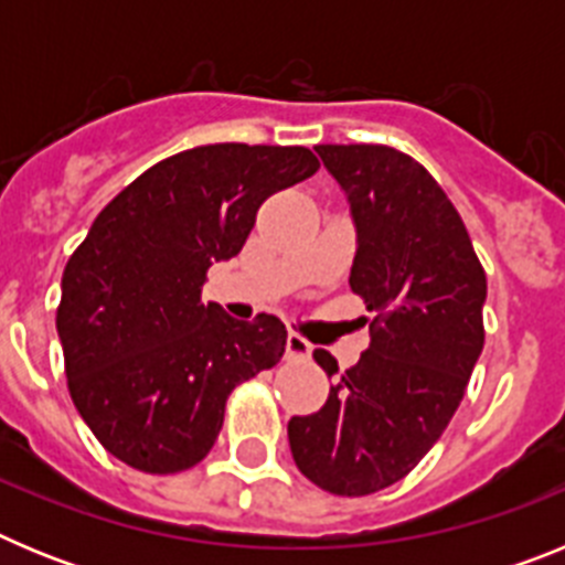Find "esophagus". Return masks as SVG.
Instances as JSON below:
<instances>
[{
	"mask_svg": "<svg viewBox=\"0 0 565 565\" xmlns=\"http://www.w3.org/2000/svg\"><path fill=\"white\" fill-rule=\"evenodd\" d=\"M286 351L291 359H306L308 353H311V342H308L306 337H299V333L291 331L286 339Z\"/></svg>",
	"mask_w": 565,
	"mask_h": 565,
	"instance_id": "1",
	"label": "esophagus"
}]
</instances>
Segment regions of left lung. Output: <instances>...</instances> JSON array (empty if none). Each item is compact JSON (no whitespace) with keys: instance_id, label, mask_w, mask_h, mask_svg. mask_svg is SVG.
Instances as JSON below:
<instances>
[{"instance_id":"obj_1","label":"left lung","mask_w":565,"mask_h":565,"mask_svg":"<svg viewBox=\"0 0 565 565\" xmlns=\"http://www.w3.org/2000/svg\"><path fill=\"white\" fill-rule=\"evenodd\" d=\"M351 203V291L371 344L328 402L288 422L299 472L333 495L402 481L447 430L483 351L487 274L461 214L411 154L379 143L313 147ZM328 379L339 364L313 351Z\"/></svg>"}]
</instances>
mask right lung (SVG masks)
<instances>
[{
  "instance_id": "add662e5",
  "label": "right lung",
  "mask_w": 565,
  "mask_h": 565,
  "mask_svg": "<svg viewBox=\"0 0 565 565\" xmlns=\"http://www.w3.org/2000/svg\"><path fill=\"white\" fill-rule=\"evenodd\" d=\"M319 161L306 147L209 143L135 178L67 259L56 311L67 387L118 461L172 476L209 456L237 384L286 353L271 313L239 322L201 291L279 189Z\"/></svg>"
}]
</instances>
